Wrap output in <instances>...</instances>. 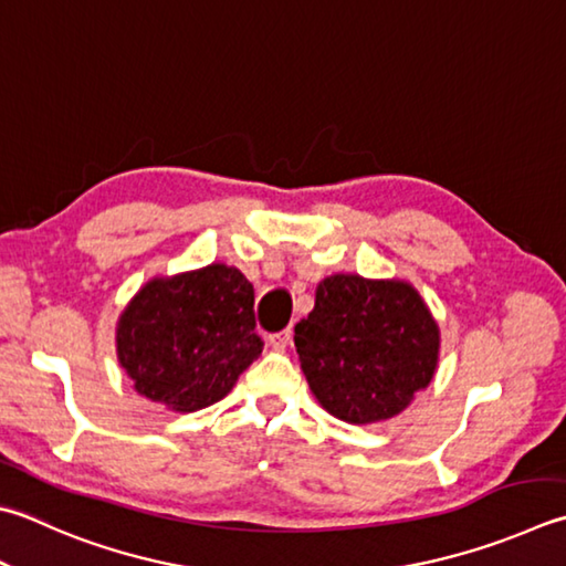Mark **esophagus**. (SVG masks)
<instances>
[{
    "label": "esophagus",
    "instance_id": "34e87169",
    "mask_svg": "<svg viewBox=\"0 0 566 566\" xmlns=\"http://www.w3.org/2000/svg\"><path fill=\"white\" fill-rule=\"evenodd\" d=\"M291 339H293V329L287 327V329H281V333L269 335V345L273 349H285L287 345H291Z\"/></svg>",
    "mask_w": 566,
    "mask_h": 566
}]
</instances>
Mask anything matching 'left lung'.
Returning a JSON list of instances; mask_svg holds the SVG:
<instances>
[{
    "mask_svg": "<svg viewBox=\"0 0 566 566\" xmlns=\"http://www.w3.org/2000/svg\"><path fill=\"white\" fill-rule=\"evenodd\" d=\"M295 349L319 407L339 421L377 423L429 387L441 327L409 281L335 273L295 325Z\"/></svg>",
    "mask_w": 566,
    "mask_h": 566,
    "instance_id": "obj_1",
    "label": "left lung"
}]
</instances>
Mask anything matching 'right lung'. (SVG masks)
<instances>
[{
  "label": "right lung",
  "mask_w": 566,
  "mask_h": 566,
  "mask_svg": "<svg viewBox=\"0 0 566 566\" xmlns=\"http://www.w3.org/2000/svg\"><path fill=\"white\" fill-rule=\"evenodd\" d=\"M115 352L140 397L177 413L211 407L263 352L253 285L227 263L155 275L117 317Z\"/></svg>",
  "instance_id": "add662e5"
}]
</instances>
